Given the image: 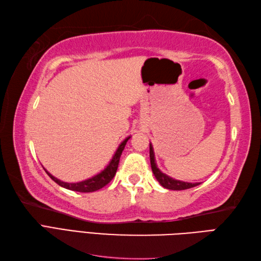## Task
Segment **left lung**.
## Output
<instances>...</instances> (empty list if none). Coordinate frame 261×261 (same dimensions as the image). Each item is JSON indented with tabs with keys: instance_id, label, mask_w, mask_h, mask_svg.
<instances>
[{
	"instance_id": "8db88e82",
	"label": "left lung",
	"mask_w": 261,
	"mask_h": 261,
	"mask_svg": "<svg viewBox=\"0 0 261 261\" xmlns=\"http://www.w3.org/2000/svg\"><path fill=\"white\" fill-rule=\"evenodd\" d=\"M149 158H150V166L151 170L154 173L156 179L158 182L164 188L171 189V190H184V189H188V188H193L197 185H199L200 182H186V181H181V180H177L171 178V177L167 176L166 174L162 173V171L157 168L156 161H155V155H154V149H152L151 144H149Z\"/></svg>"
}]
</instances>
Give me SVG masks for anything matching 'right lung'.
Returning <instances> with one entry per match:
<instances>
[{
	"label": "right lung",
	"mask_w": 261,
	"mask_h": 261,
	"mask_svg": "<svg viewBox=\"0 0 261 261\" xmlns=\"http://www.w3.org/2000/svg\"><path fill=\"white\" fill-rule=\"evenodd\" d=\"M130 138V136L126 137L124 141L120 143V145L118 146V148L116 150L115 154H114L112 161L110 162V164L107 165L106 168L104 170H101L99 174L93 176L92 178H88L86 180L83 181H79V182H65L62 181L60 179L55 178L53 175H50L46 169H44L46 171V174L52 178L56 184H59L60 186L64 187L66 189L69 190H74V192H80V193H92V192H96V190L103 188L104 186H106L113 178L114 176L116 174V170L118 167V163H119V158L120 155L125 148L126 143L128 142V139Z\"/></svg>",
	"instance_id": "obj_1"
}]
</instances>
